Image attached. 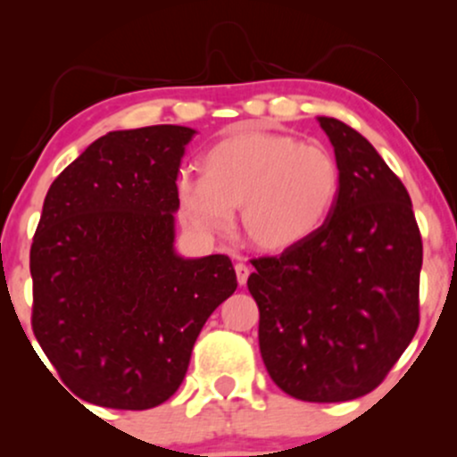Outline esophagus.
<instances>
[{"label": "esophagus", "instance_id": "34e87169", "mask_svg": "<svg viewBox=\"0 0 457 457\" xmlns=\"http://www.w3.org/2000/svg\"><path fill=\"white\" fill-rule=\"evenodd\" d=\"M234 270H236V279H238L240 286H245L246 279H249V266H246L245 262H238V264L234 266Z\"/></svg>", "mask_w": 457, "mask_h": 457}]
</instances>
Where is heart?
Masks as SVG:
<instances>
[{
  "label": "heart",
  "instance_id": "heart-1",
  "mask_svg": "<svg viewBox=\"0 0 457 457\" xmlns=\"http://www.w3.org/2000/svg\"><path fill=\"white\" fill-rule=\"evenodd\" d=\"M202 178L176 182L178 214L199 236H221L240 208L245 238L264 253H283L322 228L342 188L327 148L275 130H238L206 150Z\"/></svg>",
  "mask_w": 457,
  "mask_h": 457
}]
</instances>
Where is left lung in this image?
Instances as JSON below:
<instances>
[{"label":"left lung","instance_id":"left-lung-1","mask_svg":"<svg viewBox=\"0 0 457 457\" xmlns=\"http://www.w3.org/2000/svg\"><path fill=\"white\" fill-rule=\"evenodd\" d=\"M342 171L312 238L251 264L260 353L272 382L303 402L374 391L419 327L423 245L411 195L363 135L318 118Z\"/></svg>","mask_w":457,"mask_h":457}]
</instances>
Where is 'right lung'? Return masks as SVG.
<instances>
[{"instance_id":"1","label":"right lung","mask_w":457,"mask_h":457,"mask_svg":"<svg viewBox=\"0 0 457 457\" xmlns=\"http://www.w3.org/2000/svg\"><path fill=\"white\" fill-rule=\"evenodd\" d=\"M193 135L174 124L112 130L46 193L29 251L31 328L79 400L120 411L170 400L199 330L238 286L228 255L174 249Z\"/></svg>"}]
</instances>
